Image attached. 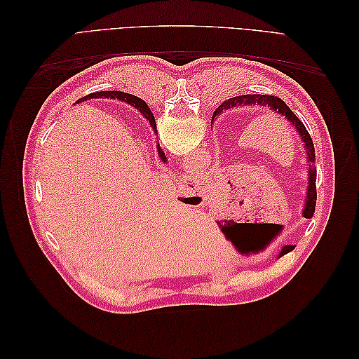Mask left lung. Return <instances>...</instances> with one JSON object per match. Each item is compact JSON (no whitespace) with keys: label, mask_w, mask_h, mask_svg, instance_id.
Returning a JSON list of instances; mask_svg holds the SVG:
<instances>
[{"label":"left lung","mask_w":359,"mask_h":359,"mask_svg":"<svg viewBox=\"0 0 359 359\" xmlns=\"http://www.w3.org/2000/svg\"><path fill=\"white\" fill-rule=\"evenodd\" d=\"M248 104H259V106H268L269 109H273L274 112L280 114L281 116H285L287 121L295 126L297 132L301 136V140L304 142V149H306V154L309 158V187H307V194H306V205H304V211L302 215L306 219H311L314 214V208H316V168H314V163H316V154H314V145L311 136L309 135L306 126L301 123V119L290 111V107L281 100L278 97L274 95H268V94H244V95H236L232 97V99L226 100L219 106V109L214 112V115H219L226 109H232V107L236 106H248ZM212 115V118H214ZM295 245H285L281 248V252L278 257L285 256L286 253L292 252Z\"/></svg>","instance_id":"1"}]
</instances>
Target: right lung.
<instances>
[{
    "label": "right lung",
    "mask_w": 359,
    "mask_h": 359,
    "mask_svg": "<svg viewBox=\"0 0 359 359\" xmlns=\"http://www.w3.org/2000/svg\"><path fill=\"white\" fill-rule=\"evenodd\" d=\"M109 97H111V99H115V97H116V99H119V100H124V102H127V103H130V104H133V106L136 107V109H139V112L142 114V115L148 119L154 132H157V130H156V119H154L153 112H151V109L147 106V103H145L142 99H139V97H136V95L127 94V93H121V91H97V93H91V94H88V95L82 97V99H79L76 103L83 102V100H90V99H109ZM157 149H158V156L161 157L163 161H165V160H166V156H165V153H163V151H161L160 145L157 147Z\"/></svg>",
    "instance_id": "add662e5"
}]
</instances>
